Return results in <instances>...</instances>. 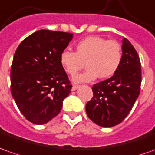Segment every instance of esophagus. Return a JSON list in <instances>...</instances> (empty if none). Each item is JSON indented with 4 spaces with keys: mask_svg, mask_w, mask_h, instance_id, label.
Instances as JSON below:
<instances>
[{
    "mask_svg": "<svg viewBox=\"0 0 155 155\" xmlns=\"http://www.w3.org/2000/svg\"><path fill=\"white\" fill-rule=\"evenodd\" d=\"M78 88V85H73V86H72V88H71V90H72V91H74V90H76Z\"/></svg>",
    "mask_w": 155,
    "mask_h": 155,
    "instance_id": "34e87169",
    "label": "esophagus"
}]
</instances>
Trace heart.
<instances>
[{
  "label": "heart",
  "instance_id": "obj_1",
  "mask_svg": "<svg viewBox=\"0 0 155 155\" xmlns=\"http://www.w3.org/2000/svg\"><path fill=\"white\" fill-rule=\"evenodd\" d=\"M122 58L120 45L114 39L100 36H88L76 44L75 52L64 50L60 55V64L66 73L75 76L84 67L88 69L73 78L76 83L108 78L116 72Z\"/></svg>",
  "mask_w": 155,
  "mask_h": 155
}]
</instances>
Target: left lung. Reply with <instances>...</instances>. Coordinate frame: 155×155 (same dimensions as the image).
I'll list each match as a JSON object with an SVG mask.
<instances>
[{
	"mask_svg": "<svg viewBox=\"0 0 155 155\" xmlns=\"http://www.w3.org/2000/svg\"><path fill=\"white\" fill-rule=\"evenodd\" d=\"M122 43V58L118 70L111 78L94 84L93 97L86 104L88 118L103 127L120 124L140 93L139 55L128 39L124 38Z\"/></svg>",
	"mask_w": 155,
	"mask_h": 155,
	"instance_id": "obj_1",
	"label": "left lung"
}]
</instances>
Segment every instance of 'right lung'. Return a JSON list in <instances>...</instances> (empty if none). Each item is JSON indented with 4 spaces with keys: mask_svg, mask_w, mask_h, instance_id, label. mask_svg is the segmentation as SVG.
Instances as JSON below:
<instances>
[{
    "mask_svg": "<svg viewBox=\"0 0 155 155\" xmlns=\"http://www.w3.org/2000/svg\"><path fill=\"white\" fill-rule=\"evenodd\" d=\"M72 34L46 29L24 39L11 67V92L20 112L34 124H45L57 116L71 84L60 64V55Z\"/></svg>",
    "mask_w": 155,
    "mask_h": 155,
    "instance_id": "right-lung-1",
    "label": "right lung"
}]
</instances>
